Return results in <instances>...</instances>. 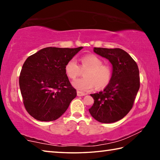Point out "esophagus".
<instances>
[{
  "mask_svg": "<svg viewBox=\"0 0 160 160\" xmlns=\"http://www.w3.org/2000/svg\"><path fill=\"white\" fill-rule=\"evenodd\" d=\"M86 93L85 92H80V91H77V95L78 97H82V96H85L86 95Z\"/></svg>",
  "mask_w": 160,
  "mask_h": 160,
  "instance_id": "obj_1",
  "label": "esophagus"
}]
</instances>
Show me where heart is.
<instances>
[{"mask_svg":"<svg viewBox=\"0 0 160 160\" xmlns=\"http://www.w3.org/2000/svg\"><path fill=\"white\" fill-rule=\"evenodd\" d=\"M79 66L71 58L67 61L64 70L67 76L74 80L81 73V70H85L83 72V78L75 80L72 85L80 90L88 91L95 86L96 89H102L109 85L112 77V68L109 64L103 63L102 60L95 55H88L80 58Z\"/></svg>","mask_w":160,"mask_h":160,"instance_id":"b5f03b06","label":"heart"}]
</instances>
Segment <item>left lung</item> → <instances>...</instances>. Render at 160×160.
Segmentation results:
<instances>
[{
    "label": "left lung",
    "mask_w": 160,
    "mask_h": 160,
    "mask_svg": "<svg viewBox=\"0 0 160 160\" xmlns=\"http://www.w3.org/2000/svg\"><path fill=\"white\" fill-rule=\"evenodd\" d=\"M94 51L111 62L113 72L104 90L90 94L94 104L89 112L99 122H116L128 114L133 106L140 88L138 67L131 56L121 48L94 47Z\"/></svg>",
    "instance_id": "left-lung-1"
}]
</instances>
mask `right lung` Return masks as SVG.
Segmentation results:
<instances>
[{"label": "right lung", "mask_w": 160, "mask_h": 160, "mask_svg": "<svg viewBox=\"0 0 160 160\" xmlns=\"http://www.w3.org/2000/svg\"><path fill=\"white\" fill-rule=\"evenodd\" d=\"M82 47H47L27 58L19 84L23 104L32 117L41 121L58 119L77 95L64 67Z\"/></svg>", "instance_id": "obj_1"}]
</instances>
